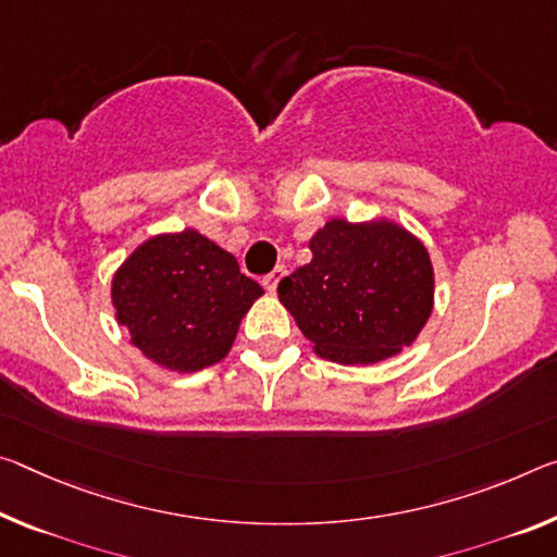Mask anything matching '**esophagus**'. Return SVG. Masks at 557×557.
I'll use <instances>...</instances> for the list:
<instances>
[{"label": "esophagus", "instance_id": "obj_1", "mask_svg": "<svg viewBox=\"0 0 557 557\" xmlns=\"http://www.w3.org/2000/svg\"><path fill=\"white\" fill-rule=\"evenodd\" d=\"M285 275H287V270L282 268V264H280V268H275V270L270 272V275H264V277H262V285H264V289H268V293H277L280 280L285 277Z\"/></svg>", "mask_w": 557, "mask_h": 557}]
</instances>
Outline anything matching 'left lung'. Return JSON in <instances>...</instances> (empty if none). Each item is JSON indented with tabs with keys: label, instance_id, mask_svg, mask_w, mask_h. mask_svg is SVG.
<instances>
[{
	"label": "left lung",
	"instance_id": "obj_1",
	"mask_svg": "<svg viewBox=\"0 0 557 557\" xmlns=\"http://www.w3.org/2000/svg\"><path fill=\"white\" fill-rule=\"evenodd\" d=\"M312 260L277 287L312 349L339 364H379L411 347L434 312V264L389 218H332L310 237Z\"/></svg>",
	"mask_w": 557,
	"mask_h": 557
}]
</instances>
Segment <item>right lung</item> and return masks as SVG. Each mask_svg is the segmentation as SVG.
Segmentation results:
<instances>
[{
  "label": "right lung",
  "instance_id": "add662e5",
  "mask_svg": "<svg viewBox=\"0 0 557 557\" xmlns=\"http://www.w3.org/2000/svg\"><path fill=\"white\" fill-rule=\"evenodd\" d=\"M262 295L233 252L193 227L151 235L111 280V305L131 344L178 374L223 361L243 317Z\"/></svg>",
  "mask_w": 557,
  "mask_h": 557
}]
</instances>
